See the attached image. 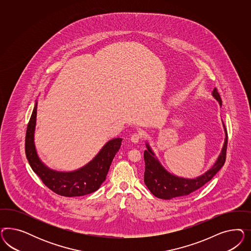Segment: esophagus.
<instances>
[{
	"mask_svg": "<svg viewBox=\"0 0 251 251\" xmlns=\"http://www.w3.org/2000/svg\"><path fill=\"white\" fill-rule=\"evenodd\" d=\"M142 138V133L140 132H136V133H133L131 137H130V141L133 143V144H137Z\"/></svg>",
	"mask_w": 251,
	"mask_h": 251,
	"instance_id": "obj_1",
	"label": "esophagus"
}]
</instances>
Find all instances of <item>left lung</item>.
Listing matches in <instances>:
<instances>
[{
	"instance_id": "8db88e82",
	"label": "left lung",
	"mask_w": 251,
	"mask_h": 251,
	"mask_svg": "<svg viewBox=\"0 0 251 251\" xmlns=\"http://www.w3.org/2000/svg\"><path fill=\"white\" fill-rule=\"evenodd\" d=\"M212 95L219 102L220 106H222L220 95L216 88L213 89ZM223 126L225 129L226 138L218 158L213 164V167L207 170L205 173L194 178L180 177L168 172L162 166L159 160L157 159L149 144L146 143L147 149L144 152L145 162V183L148 190L155 197L164 200H170L173 198L187 196L191 192L201 188L206 183L209 182L225 165L226 158L227 131L224 122Z\"/></svg>"
}]
</instances>
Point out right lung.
<instances>
[{
	"instance_id": "1",
	"label": "right lung",
	"mask_w": 251,
	"mask_h": 251,
	"mask_svg": "<svg viewBox=\"0 0 251 251\" xmlns=\"http://www.w3.org/2000/svg\"><path fill=\"white\" fill-rule=\"evenodd\" d=\"M38 102L35 103L25 134V155L33 171L55 193L65 197H77L99 190L106 179L108 169L122 145V138L108 141L93 159L79 169L70 172L56 171L46 166L38 157L34 135L37 122Z\"/></svg>"
}]
</instances>
